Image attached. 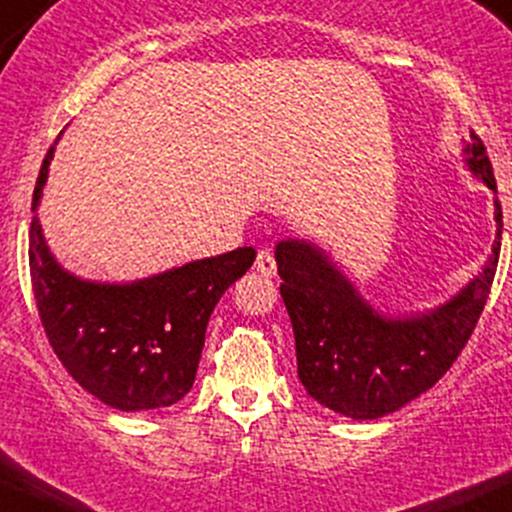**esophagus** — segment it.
<instances>
[{"mask_svg": "<svg viewBox=\"0 0 512 512\" xmlns=\"http://www.w3.org/2000/svg\"><path fill=\"white\" fill-rule=\"evenodd\" d=\"M254 268L261 275H266V278H273L275 271H278V266H275V258H273L271 251H258Z\"/></svg>", "mask_w": 512, "mask_h": 512, "instance_id": "esophagus-1", "label": "esophagus"}]
</instances>
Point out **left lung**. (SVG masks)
<instances>
[{
	"label": "left lung",
	"instance_id": "8db88e82",
	"mask_svg": "<svg viewBox=\"0 0 512 512\" xmlns=\"http://www.w3.org/2000/svg\"><path fill=\"white\" fill-rule=\"evenodd\" d=\"M462 162L493 191L496 239L479 273L435 307L401 314L380 309L317 241L287 237L275 244L297 377L326 409L353 421L399 411L450 370L472 336L496 275L503 212L486 147L474 132L472 142L462 140Z\"/></svg>",
	"mask_w": 512,
	"mask_h": 512
}]
</instances>
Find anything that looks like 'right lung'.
I'll list each match as a JSON object with an SVG mask.
<instances>
[{
	"instance_id": "obj_1",
	"label": "right lung",
	"mask_w": 512,
	"mask_h": 512,
	"mask_svg": "<svg viewBox=\"0 0 512 512\" xmlns=\"http://www.w3.org/2000/svg\"><path fill=\"white\" fill-rule=\"evenodd\" d=\"M55 145L40 166L28 232L33 295L50 346L74 380L111 409L176 404L195 382L212 309L249 271L256 251L244 246L125 283L67 271L38 217Z\"/></svg>"
}]
</instances>
